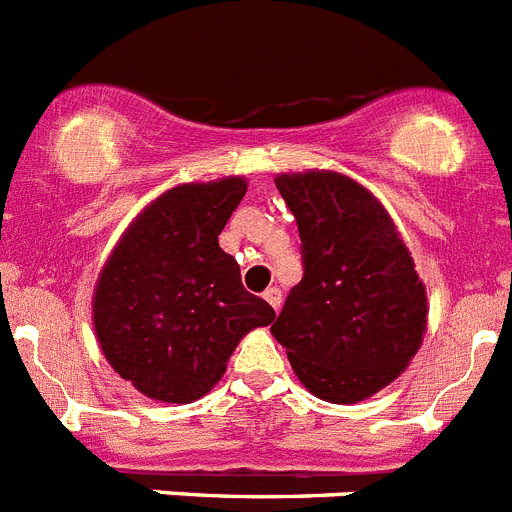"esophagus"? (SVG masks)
Here are the masks:
<instances>
[{
	"instance_id": "obj_1",
	"label": "esophagus",
	"mask_w": 512,
	"mask_h": 512,
	"mask_svg": "<svg viewBox=\"0 0 512 512\" xmlns=\"http://www.w3.org/2000/svg\"><path fill=\"white\" fill-rule=\"evenodd\" d=\"M264 300L269 302V305L274 307V310H279V305H282V289H279V287H269L264 292Z\"/></svg>"
}]
</instances>
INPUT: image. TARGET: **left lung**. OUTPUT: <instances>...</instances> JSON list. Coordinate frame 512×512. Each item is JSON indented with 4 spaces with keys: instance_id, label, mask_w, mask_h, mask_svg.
<instances>
[{
    "instance_id": "left-lung-1",
    "label": "left lung",
    "mask_w": 512,
    "mask_h": 512,
    "mask_svg": "<svg viewBox=\"0 0 512 512\" xmlns=\"http://www.w3.org/2000/svg\"><path fill=\"white\" fill-rule=\"evenodd\" d=\"M274 184L297 220L305 274L271 333L312 395L366 400L423 343L428 300L413 256L382 202L354 179L305 171Z\"/></svg>"
}]
</instances>
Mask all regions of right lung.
I'll return each mask as SVG.
<instances>
[{
	"instance_id": "add662e5",
	"label": "right lung",
	"mask_w": 512,
	"mask_h": 512,
	"mask_svg": "<svg viewBox=\"0 0 512 512\" xmlns=\"http://www.w3.org/2000/svg\"><path fill=\"white\" fill-rule=\"evenodd\" d=\"M243 194V176L169 189L135 217L99 274V348L146 397L200 400L248 330L277 318L246 292L241 266L217 243Z\"/></svg>"
}]
</instances>
